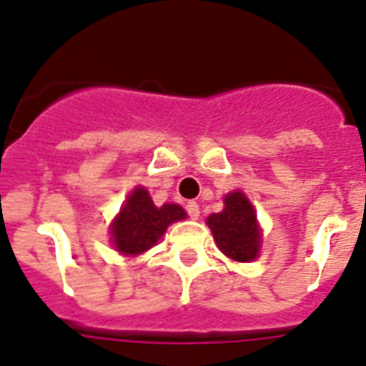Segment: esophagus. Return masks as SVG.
Masks as SVG:
<instances>
[{"mask_svg":"<svg viewBox=\"0 0 366 366\" xmlns=\"http://www.w3.org/2000/svg\"><path fill=\"white\" fill-rule=\"evenodd\" d=\"M186 211H188L189 219H197V217H199V205L195 202L186 203Z\"/></svg>","mask_w":366,"mask_h":366,"instance_id":"1","label":"esophagus"}]
</instances>
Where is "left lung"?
Returning a JSON list of instances; mask_svg holds the SVG:
<instances>
[{
	"mask_svg": "<svg viewBox=\"0 0 366 366\" xmlns=\"http://www.w3.org/2000/svg\"><path fill=\"white\" fill-rule=\"evenodd\" d=\"M219 249L232 261L247 263L257 259L261 247V228L257 214L242 192L224 197V209L207 219Z\"/></svg>",
	"mask_w": 366,
	"mask_h": 366,
	"instance_id": "1",
	"label": "left lung"
}]
</instances>
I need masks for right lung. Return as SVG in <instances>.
I'll list each match as a JSON object with an SVG mask.
<instances>
[{"label":"right lung","instance_id":"obj_1","mask_svg":"<svg viewBox=\"0 0 366 366\" xmlns=\"http://www.w3.org/2000/svg\"><path fill=\"white\" fill-rule=\"evenodd\" d=\"M186 219V211L177 203L157 207L146 188H134L121 213L111 222V242L122 255H139L157 244L172 222Z\"/></svg>","mask_w":366,"mask_h":366}]
</instances>
